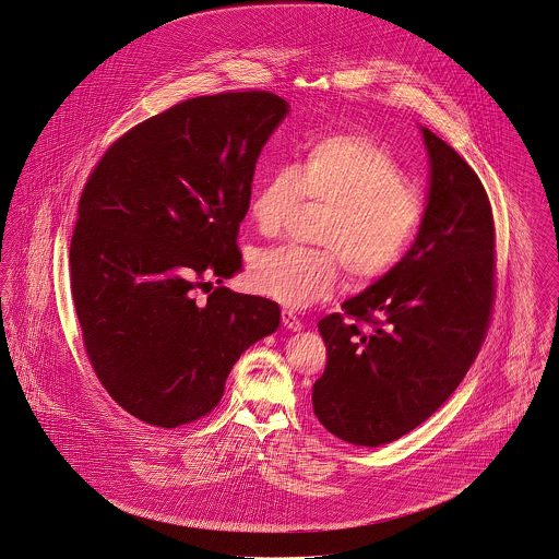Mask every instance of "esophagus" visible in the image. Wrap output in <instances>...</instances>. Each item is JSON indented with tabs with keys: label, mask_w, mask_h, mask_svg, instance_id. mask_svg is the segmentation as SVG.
<instances>
[{
	"label": "esophagus",
	"mask_w": 559,
	"mask_h": 559,
	"mask_svg": "<svg viewBox=\"0 0 559 559\" xmlns=\"http://www.w3.org/2000/svg\"><path fill=\"white\" fill-rule=\"evenodd\" d=\"M281 319H283V325L287 328V330H292V332H298L304 328V323H301L300 317L294 312V310H287V308H283V312H281Z\"/></svg>",
	"instance_id": "esophagus-1"
}]
</instances>
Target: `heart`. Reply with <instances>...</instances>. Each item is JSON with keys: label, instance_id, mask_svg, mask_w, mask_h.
Segmentation results:
<instances>
[{"label": "heart", "instance_id": "heart-1", "mask_svg": "<svg viewBox=\"0 0 559 559\" xmlns=\"http://www.w3.org/2000/svg\"><path fill=\"white\" fill-rule=\"evenodd\" d=\"M304 200L330 211L314 238L321 249L285 245L249 263L259 294L292 308L330 300L344 267L357 287L383 281L413 253L430 209L397 155L361 129L310 138L300 168L276 166L259 180L249 213L259 234L278 236Z\"/></svg>", "mask_w": 559, "mask_h": 559}]
</instances>
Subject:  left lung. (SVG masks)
I'll return each instance as SVG.
<instances>
[{
  "mask_svg": "<svg viewBox=\"0 0 559 559\" xmlns=\"http://www.w3.org/2000/svg\"><path fill=\"white\" fill-rule=\"evenodd\" d=\"M430 209L406 261L319 321L328 364L312 385L321 426L379 447L431 417L464 381L496 300V227L466 159L421 129Z\"/></svg>",
  "mask_w": 559,
  "mask_h": 559,
  "instance_id": "left-lung-1",
  "label": "left lung"
}]
</instances>
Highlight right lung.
Here are the masks:
<instances>
[{"label": "right lung", "mask_w": 559, "mask_h": 559, "mask_svg": "<svg viewBox=\"0 0 559 559\" xmlns=\"http://www.w3.org/2000/svg\"><path fill=\"white\" fill-rule=\"evenodd\" d=\"M287 110L258 88L185 99L115 140L85 182L70 245L83 344L144 424L209 415L242 350L278 328L276 301L221 283L242 267L255 164Z\"/></svg>", "instance_id": "obj_1"}]
</instances>
